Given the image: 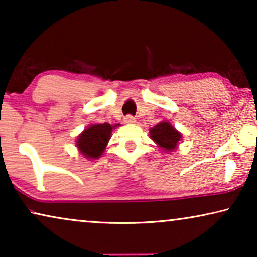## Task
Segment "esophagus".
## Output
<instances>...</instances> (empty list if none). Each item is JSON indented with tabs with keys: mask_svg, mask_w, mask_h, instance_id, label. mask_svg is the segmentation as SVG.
<instances>
[{
	"mask_svg": "<svg viewBox=\"0 0 257 257\" xmlns=\"http://www.w3.org/2000/svg\"><path fill=\"white\" fill-rule=\"evenodd\" d=\"M124 122L125 124H135L136 118L132 117V115H126V117L124 118Z\"/></svg>",
	"mask_w": 257,
	"mask_h": 257,
	"instance_id": "1",
	"label": "esophagus"
}]
</instances>
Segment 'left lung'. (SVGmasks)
I'll return each mask as SVG.
<instances>
[{"instance_id":"8db88e82","label":"left lung","mask_w":257,"mask_h":257,"mask_svg":"<svg viewBox=\"0 0 257 257\" xmlns=\"http://www.w3.org/2000/svg\"><path fill=\"white\" fill-rule=\"evenodd\" d=\"M150 137L164 151L172 152L177 149V145L181 139V133L168 121H161L160 124L150 128Z\"/></svg>"}]
</instances>
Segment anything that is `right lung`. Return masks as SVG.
Here are the masks:
<instances>
[{
	"instance_id": "obj_1",
	"label": "right lung",
	"mask_w": 257,
	"mask_h": 257,
	"mask_svg": "<svg viewBox=\"0 0 257 257\" xmlns=\"http://www.w3.org/2000/svg\"><path fill=\"white\" fill-rule=\"evenodd\" d=\"M118 125L111 126L107 122L98 125H90L84 130L77 138L76 145L79 152L87 159H98L103 154L108 140L111 138L112 128Z\"/></svg>"
}]
</instances>
